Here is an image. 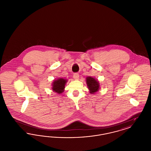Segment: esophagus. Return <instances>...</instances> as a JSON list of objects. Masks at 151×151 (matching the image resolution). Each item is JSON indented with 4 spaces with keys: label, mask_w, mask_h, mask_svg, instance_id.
<instances>
[{
    "label": "esophagus",
    "mask_w": 151,
    "mask_h": 151,
    "mask_svg": "<svg viewBox=\"0 0 151 151\" xmlns=\"http://www.w3.org/2000/svg\"><path fill=\"white\" fill-rule=\"evenodd\" d=\"M73 78L75 79V80H78L79 78V73H75L73 74Z\"/></svg>",
    "instance_id": "esophagus-1"
}]
</instances>
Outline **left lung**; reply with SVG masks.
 Segmentation results:
<instances>
[{
  "label": "left lung",
  "mask_w": 151,
  "mask_h": 151,
  "mask_svg": "<svg viewBox=\"0 0 151 151\" xmlns=\"http://www.w3.org/2000/svg\"><path fill=\"white\" fill-rule=\"evenodd\" d=\"M86 83L91 93H95L99 91L100 89V84L97 80L91 76H88L86 78Z\"/></svg>",
  "instance_id": "8db88e82"
}]
</instances>
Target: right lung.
Instances as JSON below:
<instances>
[{
  "label": "right lung",
  "mask_w": 151,
  "mask_h": 151,
  "mask_svg": "<svg viewBox=\"0 0 151 151\" xmlns=\"http://www.w3.org/2000/svg\"><path fill=\"white\" fill-rule=\"evenodd\" d=\"M67 80L63 78L54 80L52 83V89L58 94L62 93L65 91V85Z\"/></svg>",
  "instance_id": "1"
}]
</instances>
